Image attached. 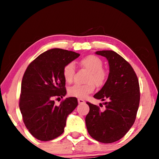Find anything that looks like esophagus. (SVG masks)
<instances>
[{"instance_id":"34e87169","label":"esophagus","mask_w":159,"mask_h":159,"mask_svg":"<svg viewBox=\"0 0 159 159\" xmlns=\"http://www.w3.org/2000/svg\"><path fill=\"white\" fill-rule=\"evenodd\" d=\"M78 102H79V104H84L85 102L84 99H78Z\"/></svg>"}]
</instances>
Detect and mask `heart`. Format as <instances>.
Instances as JSON below:
<instances>
[{
  "label": "heart",
  "mask_w": 159,
  "mask_h": 159,
  "mask_svg": "<svg viewBox=\"0 0 159 159\" xmlns=\"http://www.w3.org/2000/svg\"><path fill=\"white\" fill-rule=\"evenodd\" d=\"M80 64L83 68L90 72L86 79L87 83L84 85H72L69 88L68 93L70 96L74 98L84 99L94 92L95 85L101 87L105 84L108 74L106 70L103 69V61L95 55H89L83 58L80 61ZM75 71L76 68L73 62H69L64 66L63 76L66 83H70L73 81Z\"/></svg>",
  "instance_id": "b5f03b06"
}]
</instances>
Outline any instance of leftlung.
I'll list each match as a JSON object with an SVG mask.
<instances>
[{
  "label": "left lung",
  "mask_w": 159,
  "mask_h": 159,
  "mask_svg": "<svg viewBox=\"0 0 159 159\" xmlns=\"http://www.w3.org/2000/svg\"><path fill=\"white\" fill-rule=\"evenodd\" d=\"M109 61V74L105 84L94 98L105 101L106 109L87 102L90 111L85 124L90 135L102 143L121 139L135 120L140 93L138 76L124 58L112 50L97 51Z\"/></svg>",
  "instance_id": "8db88e82"
}]
</instances>
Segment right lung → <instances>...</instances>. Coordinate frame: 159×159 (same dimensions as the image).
<instances>
[{
    "label": "right lung",
    "instance_id": "obj_1",
    "mask_svg": "<svg viewBox=\"0 0 159 159\" xmlns=\"http://www.w3.org/2000/svg\"><path fill=\"white\" fill-rule=\"evenodd\" d=\"M73 51L54 48L44 52L29 64L21 85L19 106L29 133L41 141H50L64 132L66 120L78 105L76 98L55 104L54 98L66 95L63 68L79 57Z\"/></svg>",
    "mask_w": 159,
    "mask_h": 159
}]
</instances>
